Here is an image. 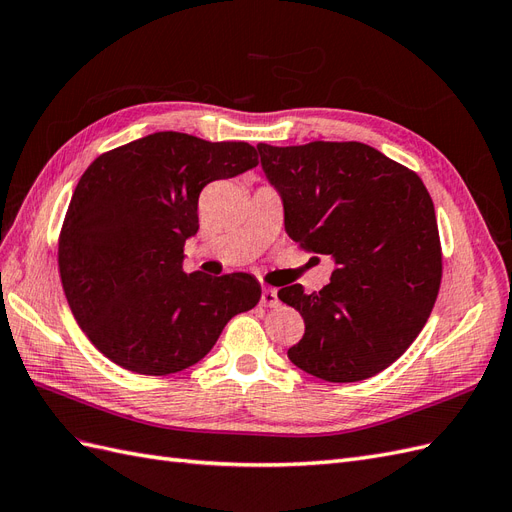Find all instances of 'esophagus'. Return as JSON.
Returning <instances> with one entry per match:
<instances>
[{
    "label": "esophagus",
    "instance_id": "esophagus-1",
    "mask_svg": "<svg viewBox=\"0 0 512 512\" xmlns=\"http://www.w3.org/2000/svg\"><path fill=\"white\" fill-rule=\"evenodd\" d=\"M260 305L262 307H277V305H280V299H277V290L275 288H262Z\"/></svg>",
    "mask_w": 512,
    "mask_h": 512
}]
</instances>
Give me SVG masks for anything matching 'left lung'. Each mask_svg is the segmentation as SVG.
Listing matches in <instances>:
<instances>
[{
    "mask_svg": "<svg viewBox=\"0 0 512 512\" xmlns=\"http://www.w3.org/2000/svg\"><path fill=\"white\" fill-rule=\"evenodd\" d=\"M258 153L282 194L288 235L335 260L322 290L277 292L305 322L288 359L327 382L380 374L410 348L438 299L442 245L425 183L356 141L260 143Z\"/></svg>",
    "mask_w": 512,
    "mask_h": 512,
    "instance_id": "left-lung-1",
    "label": "left lung"
}]
</instances>
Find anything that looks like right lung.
<instances>
[{
	"instance_id": "1",
	"label": "right lung",
	"mask_w": 512,
	"mask_h": 512,
	"mask_svg": "<svg viewBox=\"0 0 512 512\" xmlns=\"http://www.w3.org/2000/svg\"><path fill=\"white\" fill-rule=\"evenodd\" d=\"M258 164L243 141L156 132L98 156L61 224L57 262L68 305L106 359L143 376L198 363L232 316L260 301L250 273H183L198 196Z\"/></svg>"
}]
</instances>
